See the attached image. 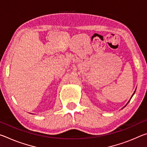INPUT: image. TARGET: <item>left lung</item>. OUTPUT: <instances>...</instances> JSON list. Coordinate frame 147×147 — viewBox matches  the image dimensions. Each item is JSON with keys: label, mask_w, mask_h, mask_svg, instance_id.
Masks as SVG:
<instances>
[{"label": "left lung", "mask_w": 147, "mask_h": 147, "mask_svg": "<svg viewBox=\"0 0 147 147\" xmlns=\"http://www.w3.org/2000/svg\"><path fill=\"white\" fill-rule=\"evenodd\" d=\"M136 90H135V91H134V93H133V94H132V96H131V98H130V99H131V98H132V96H133V95H134V93H135V92H136ZM130 100H129V101H128V103H127V104H126V105H125V106H124V107H123V108H122V109H123V108H124V107H125V106H126V105H127V104H128V102H130Z\"/></svg>", "instance_id": "1"}]
</instances>
